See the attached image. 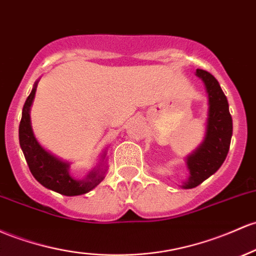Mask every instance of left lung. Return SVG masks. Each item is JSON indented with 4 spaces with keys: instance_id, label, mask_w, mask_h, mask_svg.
<instances>
[{
    "instance_id": "1",
    "label": "left lung",
    "mask_w": 256,
    "mask_h": 256,
    "mask_svg": "<svg viewBox=\"0 0 256 256\" xmlns=\"http://www.w3.org/2000/svg\"><path fill=\"white\" fill-rule=\"evenodd\" d=\"M196 75L206 85L208 118L203 142L186 156L190 176L181 184V188L184 190L199 186L220 169L228 153L232 137V116L220 84L210 72L203 69H196Z\"/></svg>"
}]
</instances>
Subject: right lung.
I'll return each mask as SVG.
<instances>
[{
  "instance_id": "1",
  "label": "right lung",
  "mask_w": 256,
  "mask_h": 256,
  "mask_svg": "<svg viewBox=\"0 0 256 256\" xmlns=\"http://www.w3.org/2000/svg\"><path fill=\"white\" fill-rule=\"evenodd\" d=\"M38 80L34 84L29 97L25 100L22 113V120L19 124V143L23 150L25 160L32 176L44 187L60 194L74 196L88 193L98 186L106 178L108 164H106V150L100 156V162L94 168L85 178H74L70 175V162L58 158L40 144L36 140L30 120V108L35 98L36 87Z\"/></svg>"
}]
</instances>
